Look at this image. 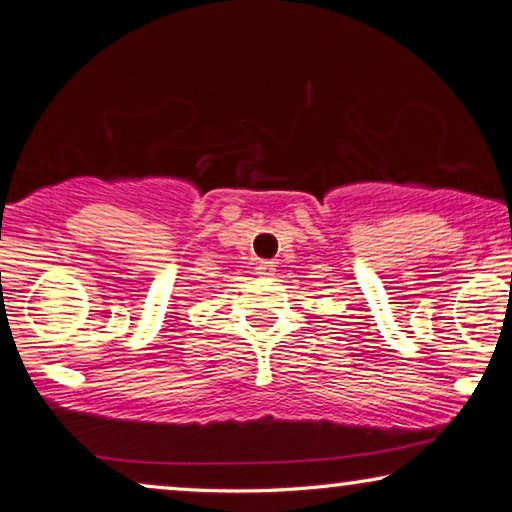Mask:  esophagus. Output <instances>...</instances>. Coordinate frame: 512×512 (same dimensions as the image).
I'll use <instances>...</instances> for the list:
<instances>
[{"instance_id": "esophagus-1", "label": "esophagus", "mask_w": 512, "mask_h": 512, "mask_svg": "<svg viewBox=\"0 0 512 512\" xmlns=\"http://www.w3.org/2000/svg\"><path fill=\"white\" fill-rule=\"evenodd\" d=\"M256 275L272 277V275H275V263H272V261H256Z\"/></svg>"}]
</instances>
